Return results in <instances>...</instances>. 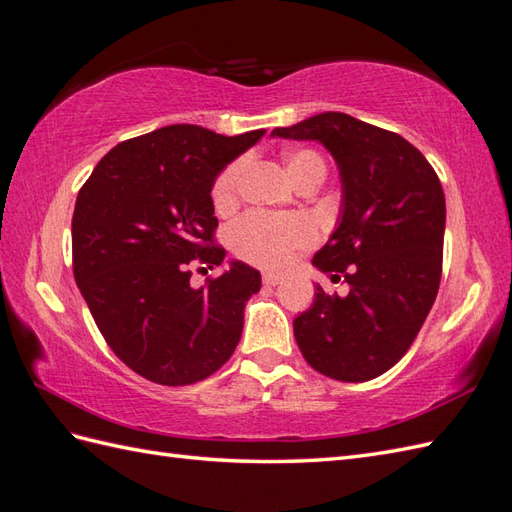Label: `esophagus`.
Masks as SVG:
<instances>
[{
    "label": "esophagus",
    "mask_w": 512,
    "mask_h": 512,
    "mask_svg": "<svg viewBox=\"0 0 512 512\" xmlns=\"http://www.w3.org/2000/svg\"><path fill=\"white\" fill-rule=\"evenodd\" d=\"M263 285L265 287H276V285H280V276H276V274H263Z\"/></svg>",
    "instance_id": "34e87169"
}]
</instances>
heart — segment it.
<instances>
[{
    "instance_id": "1",
    "label": "heart",
    "mask_w": 512,
    "mask_h": 512,
    "mask_svg": "<svg viewBox=\"0 0 512 512\" xmlns=\"http://www.w3.org/2000/svg\"><path fill=\"white\" fill-rule=\"evenodd\" d=\"M282 160H285L289 175L298 186L309 184V181H320L322 184L326 177V160L313 149H289L282 153ZM243 170L245 162L234 160L214 177L210 199L219 214H227L236 208ZM315 238V225L306 217H300V214L267 217V214L252 212L238 219L227 232V243H230V249L238 258L274 271L285 269L295 252L313 245Z\"/></svg>"
}]
</instances>
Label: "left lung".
Returning a JSON list of instances; mask_svg holds the SVG:
<instances>
[{
	"label": "left lung",
	"instance_id": "1",
	"mask_svg": "<svg viewBox=\"0 0 512 512\" xmlns=\"http://www.w3.org/2000/svg\"><path fill=\"white\" fill-rule=\"evenodd\" d=\"M271 135L317 140L342 177V217L313 265L346 280V295L320 285L293 335L324 377H379L412 346L436 300L445 238V192L436 170L399 133L326 111Z\"/></svg>",
	"mask_w": 512,
	"mask_h": 512
}]
</instances>
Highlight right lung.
Segmentation results:
<instances>
[{
    "mask_svg": "<svg viewBox=\"0 0 512 512\" xmlns=\"http://www.w3.org/2000/svg\"><path fill=\"white\" fill-rule=\"evenodd\" d=\"M265 129L241 135L170 124L120 142L78 190L72 217L74 278L109 348L160 385L208 379L243 333L260 274L241 260L206 285L195 265H221L212 181Z\"/></svg>",
    "mask_w": 512,
    "mask_h": 512,
    "instance_id": "obj_1",
    "label": "right lung"
}]
</instances>
